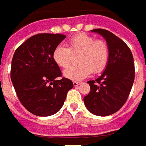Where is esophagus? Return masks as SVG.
I'll list each match as a JSON object with an SVG mask.
<instances>
[{
	"label": "esophagus",
	"mask_w": 146,
	"mask_h": 146,
	"mask_svg": "<svg viewBox=\"0 0 146 146\" xmlns=\"http://www.w3.org/2000/svg\"><path fill=\"white\" fill-rule=\"evenodd\" d=\"M73 84H74L75 87H76V86H78V85L80 84V82H76V81H74V82H73Z\"/></svg>",
	"instance_id": "34e87169"
}]
</instances>
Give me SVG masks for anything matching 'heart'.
Here are the masks:
<instances>
[{"instance_id": "obj_1", "label": "heart", "mask_w": 146, "mask_h": 146, "mask_svg": "<svg viewBox=\"0 0 146 146\" xmlns=\"http://www.w3.org/2000/svg\"><path fill=\"white\" fill-rule=\"evenodd\" d=\"M80 64L71 66L64 71V76L71 80H81L92 72L100 73L106 67L109 58V48L106 42L96 40L89 34L80 33L72 37L68 42V48L59 45L53 51V60L61 68L71 65L73 54H78Z\"/></svg>"}]
</instances>
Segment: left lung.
<instances>
[{
    "mask_svg": "<svg viewBox=\"0 0 146 146\" xmlns=\"http://www.w3.org/2000/svg\"><path fill=\"white\" fill-rule=\"evenodd\" d=\"M92 32L105 38L109 58L102 75L96 80L88 81L91 90L84 101L94 115L109 116L121 109L129 97L135 77L133 57L125 42L110 31L95 29Z\"/></svg>",
    "mask_w": 146,
    "mask_h": 146,
    "instance_id": "8db88e82",
    "label": "left lung"
}]
</instances>
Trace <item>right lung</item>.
Here are the masks:
<instances>
[{
    "mask_svg": "<svg viewBox=\"0 0 146 146\" xmlns=\"http://www.w3.org/2000/svg\"><path fill=\"white\" fill-rule=\"evenodd\" d=\"M65 35L38 34L28 38L14 52L12 83L21 104L32 114L49 116L62 107L72 81L62 76L53 60V51Z\"/></svg>",
    "mask_w": 146,
    "mask_h": 146,
    "instance_id": "right-lung-1",
    "label": "right lung"
}]
</instances>
